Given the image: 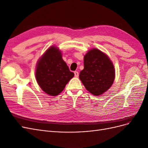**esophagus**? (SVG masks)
<instances>
[{
  "label": "esophagus",
  "mask_w": 148,
  "mask_h": 148,
  "mask_svg": "<svg viewBox=\"0 0 148 148\" xmlns=\"http://www.w3.org/2000/svg\"><path fill=\"white\" fill-rule=\"evenodd\" d=\"M74 74H75V77H78V76H79L78 71H75V72H74Z\"/></svg>",
  "instance_id": "obj_1"
}]
</instances>
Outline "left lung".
I'll return each instance as SVG.
<instances>
[{
    "label": "left lung",
    "instance_id": "left-lung-1",
    "mask_svg": "<svg viewBox=\"0 0 148 148\" xmlns=\"http://www.w3.org/2000/svg\"><path fill=\"white\" fill-rule=\"evenodd\" d=\"M115 76L114 65L109 56L92 48L84 56V69L79 78L87 90L95 96L104 94L112 85Z\"/></svg>",
    "mask_w": 148,
    "mask_h": 148
}]
</instances>
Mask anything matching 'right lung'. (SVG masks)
I'll use <instances>...</instances> for the list:
<instances>
[{
  "label": "right lung",
  "instance_id": "add662e5",
  "mask_svg": "<svg viewBox=\"0 0 148 148\" xmlns=\"http://www.w3.org/2000/svg\"><path fill=\"white\" fill-rule=\"evenodd\" d=\"M36 79L42 90L49 96H56L64 90L74 77L70 71L62 53L55 46L48 48L39 58L35 71Z\"/></svg>",
  "mask_w": 148,
  "mask_h": 148
}]
</instances>
